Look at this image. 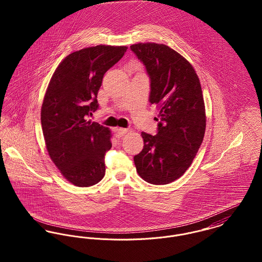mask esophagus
<instances>
[{
	"label": "esophagus",
	"instance_id": "esophagus-1",
	"mask_svg": "<svg viewBox=\"0 0 262 262\" xmlns=\"http://www.w3.org/2000/svg\"><path fill=\"white\" fill-rule=\"evenodd\" d=\"M127 129H125V128H119V129H117L116 130V132H117V134L119 135V136H123V135H125L126 133H127Z\"/></svg>",
	"mask_w": 262,
	"mask_h": 262
}]
</instances>
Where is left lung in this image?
I'll return each instance as SVG.
<instances>
[{
    "mask_svg": "<svg viewBox=\"0 0 262 262\" xmlns=\"http://www.w3.org/2000/svg\"><path fill=\"white\" fill-rule=\"evenodd\" d=\"M150 79L149 102L158 108L156 135L142 132L144 146L134 156L138 174L152 185L181 178L200 148L206 129L205 103L192 66L170 47L157 43L130 46Z\"/></svg>",
    "mask_w": 262,
    "mask_h": 262,
    "instance_id": "1",
    "label": "left lung"
}]
</instances>
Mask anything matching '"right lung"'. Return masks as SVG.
Instances as JSON below:
<instances>
[{
	"label": "right lung",
	"mask_w": 262,
	"mask_h": 262,
	"mask_svg": "<svg viewBox=\"0 0 262 262\" xmlns=\"http://www.w3.org/2000/svg\"><path fill=\"white\" fill-rule=\"evenodd\" d=\"M127 46L97 45L71 53L52 75L41 108L46 148L61 174L76 187H91L105 176V155L112 147L107 127L88 121L99 108L104 75Z\"/></svg>",
	"instance_id": "add662e5"
}]
</instances>
